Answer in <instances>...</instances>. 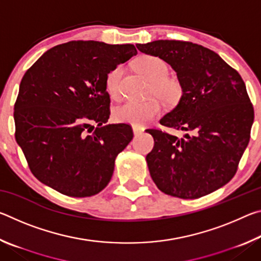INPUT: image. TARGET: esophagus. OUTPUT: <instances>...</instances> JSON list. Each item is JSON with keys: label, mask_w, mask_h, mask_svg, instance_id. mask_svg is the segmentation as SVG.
<instances>
[{"label": "esophagus", "mask_w": 261, "mask_h": 261, "mask_svg": "<svg viewBox=\"0 0 261 261\" xmlns=\"http://www.w3.org/2000/svg\"><path fill=\"white\" fill-rule=\"evenodd\" d=\"M132 130H134V134H135V136H138V135H140L141 132L144 131V127L143 126H137V125H134L132 126Z\"/></svg>", "instance_id": "obj_1"}]
</instances>
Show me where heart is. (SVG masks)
<instances>
[{"instance_id":"obj_1","label":"heart","mask_w":261,"mask_h":261,"mask_svg":"<svg viewBox=\"0 0 261 261\" xmlns=\"http://www.w3.org/2000/svg\"><path fill=\"white\" fill-rule=\"evenodd\" d=\"M136 68L143 73L149 82V95H156L163 102L174 105L182 95V86L178 81L168 77L167 63L160 57L145 55L136 62ZM122 76V68L116 67L106 77V90L112 98L116 99L120 95V82ZM161 110V105L158 99H149L143 102H127L117 106L114 109L113 116L117 123H127L131 125L141 126L153 120Z\"/></svg>"}]
</instances>
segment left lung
Listing matches in <instances>:
<instances>
[{
    "label": "left lung",
    "instance_id": "1",
    "mask_svg": "<svg viewBox=\"0 0 261 261\" xmlns=\"http://www.w3.org/2000/svg\"><path fill=\"white\" fill-rule=\"evenodd\" d=\"M177 73L182 96L160 124L185 131L182 138L148 129L154 147L147 154L149 174L159 190L196 199L223 187L236 174L250 141L254 112L245 84L215 51L177 40L138 43Z\"/></svg>",
    "mask_w": 261,
    "mask_h": 261
}]
</instances>
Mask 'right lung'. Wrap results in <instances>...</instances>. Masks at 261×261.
<instances>
[{
  "label": "right lung",
  "instance_id": "add662e5",
  "mask_svg": "<svg viewBox=\"0 0 261 261\" xmlns=\"http://www.w3.org/2000/svg\"><path fill=\"white\" fill-rule=\"evenodd\" d=\"M136 54L130 43L70 41L50 48L25 72L15 103V137L41 183L77 198L107 187L115 159L134 132L125 123L106 124V77Z\"/></svg>",
  "mask_w": 261,
  "mask_h": 261
}]
</instances>
